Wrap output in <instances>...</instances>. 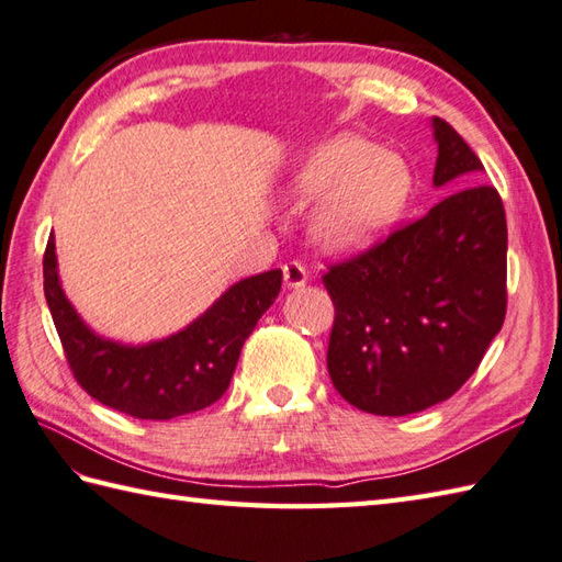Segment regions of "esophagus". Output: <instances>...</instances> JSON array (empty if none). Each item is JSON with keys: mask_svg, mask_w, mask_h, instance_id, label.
<instances>
[{"mask_svg": "<svg viewBox=\"0 0 562 562\" xmlns=\"http://www.w3.org/2000/svg\"><path fill=\"white\" fill-rule=\"evenodd\" d=\"M282 274H284V284H288V288H302V284H306V280H308V270L302 266L300 260L288 262V266L282 268Z\"/></svg>", "mask_w": 562, "mask_h": 562, "instance_id": "obj_1", "label": "esophagus"}]
</instances>
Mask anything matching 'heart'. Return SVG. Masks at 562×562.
<instances>
[{
  "label": "heart",
  "instance_id": "b5f03b06",
  "mask_svg": "<svg viewBox=\"0 0 562 562\" xmlns=\"http://www.w3.org/2000/svg\"><path fill=\"white\" fill-rule=\"evenodd\" d=\"M290 190L302 202L318 198L308 232L321 248L355 254L372 246L398 217L411 173L374 142L338 135L306 154Z\"/></svg>",
  "mask_w": 562,
  "mask_h": 562
}]
</instances>
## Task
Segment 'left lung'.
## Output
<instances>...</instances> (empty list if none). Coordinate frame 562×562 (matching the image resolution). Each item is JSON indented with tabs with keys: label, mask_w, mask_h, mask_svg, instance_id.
<instances>
[{
	"label": "left lung",
	"mask_w": 562,
	"mask_h": 562,
	"mask_svg": "<svg viewBox=\"0 0 562 562\" xmlns=\"http://www.w3.org/2000/svg\"><path fill=\"white\" fill-rule=\"evenodd\" d=\"M432 127L435 186L464 188L321 278L336 306L330 381L374 415L420 413L453 396L507 314L503 198L475 183L483 164L457 130L441 117Z\"/></svg>",
	"instance_id": "1"
}]
</instances>
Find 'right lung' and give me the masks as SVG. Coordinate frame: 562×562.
<instances>
[{"instance_id":"add662e5","label":"right lung","mask_w":562,"mask_h":562,"mask_svg":"<svg viewBox=\"0 0 562 562\" xmlns=\"http://www.w3.org/2000/svg\"><path fill=\"white\" fill-rule=\"evenodd\" d=\"M43 278L45 300L77 384L113 411L139 420H171L207 408L229 389L246 338L278 300L282 270L236 282L188 328L137 348L99 338L79 318L59 288L53 236L45 246Z\"/></svg>"}]
</instances>
